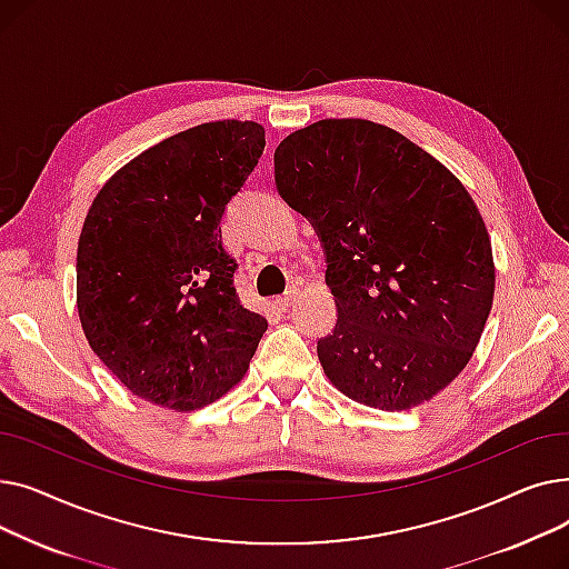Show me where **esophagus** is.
<instances>
[{
    "label": "esophagus",
    "mask_w": 569,
    "mask_h": 569,
    "mask_svg": "<svg viewBox=\"0 0 569 569\" xmlns=\"http://www.w3.org/2000/svg\"><path fill=\"white\" fill-rule=\"evenodd\" d=\"M297 295H300V292H297V288H290L286 295H281V297H279V300H277V307H279L281 311H288V309L292 307V302L297 300Z\"/></svg>",
    "instance_id": "obj_1"
}]
</instances>
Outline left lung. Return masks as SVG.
<instances>
[{"label": "left lung", "mask_w": 569, "mask_h": 569, "mask_svg": "<svg viewBox=\"0 0 569 569\" xmlns=\"http://www.w3.org/2000/svg\"><path fill=\"white\" fill-rule=\"evenodd\" d=\"M279 196L313 226L337 302L318 341L348 399L408 410L468 365L493 302L487 226L459 179L369 119H320L274 152Z\"/></svg>", "instance_id": "obj_1"}]
</instances>
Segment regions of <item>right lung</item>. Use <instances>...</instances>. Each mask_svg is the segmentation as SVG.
I'll list each match as a JSON object with an SVG mask.
<instances>
[{"mask_svg": "<svg viewBox=\"0 0 569 569\" xmlns=\"http://www.w3.org/2000/svg\"><path fill=\"white\" fill-rule=\"evenodd\" d=\"M264 149L256 122H207L119 168L89 207L78 313L99 360L157 406L196 410L242 380L267 320L242 307L226 204Z\"/></svg>", "mask_w": 569, "mask_h": 569, "instance_id": "right-lung-1", "label": "right lung"}]
</instances>
